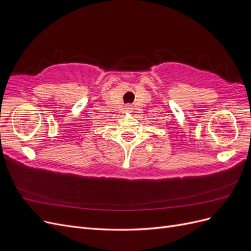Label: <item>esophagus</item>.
<instances>
[{"mask_svg":"<svg viewBox=\"0 0 251 251\" xmlns=\"http://www.w3.org/2000/svg\"><path fill=\"white\" fill-rule=\"evenodd\" d=\"M126 111H128V112H133V108H132V105H130V104L126 105Z\"/></svg>","mask_w":251,"mask_h":251,"instance_id":"34e87169","label":"esophagus"}]
</instances>
